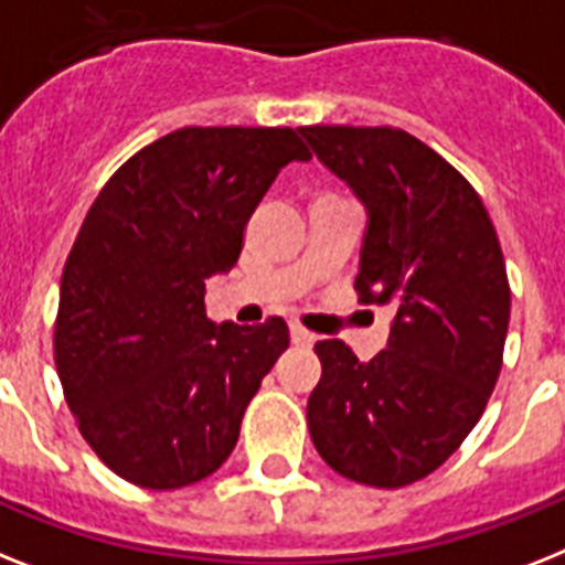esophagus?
I'll return each instance as SVG.
<instances>
[{
  "instance_id": "34e87169",
  "label": "esophagus",
  "mask_w": 565,
  "mask_h": 565,
  "mask_svg": "<svg viewBox=\"0 0 565 565\" xmlns=\"http://www.w3.org/2000/svg\"><path fill=\"white\" fill-rule=\"evenodd\" d=\"M291 343L297 349H309L311 343H315V334L306 332L302 326H291Z\"/></svg>"
}]
</instances>
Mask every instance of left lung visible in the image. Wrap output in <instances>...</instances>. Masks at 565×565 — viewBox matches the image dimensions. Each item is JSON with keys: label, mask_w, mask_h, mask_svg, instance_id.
Here are the masks:
<instances>
[{"label": "left lung", "mask_w": 565, "mask_h": 565, "mask_svg": "<svg viewBox=\"0 0 565 565\" xmlns=\"http://www.w3.org/2000/svg\"><path fill=\"white\" fill-rule=\"evenodd\" d=\"M370 210L358 302L395 311L386 349L361 363L317 340L309 395L317 454L340 477L404 488L441 468L482 418L502 370L511 286L470 181L395 126H300Z\"/></svg>", "instance_id": "1"}]
</instances>
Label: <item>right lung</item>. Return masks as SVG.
Segmentation results:
<instances>
[{
    "label": "right lung",
    "instance_id": "1",
    "mask_svg": "<svg viewBox=\"0 0 565 565\" xmlns=\"http://www.w3.org/2000/svg\"><path fill=\"white\" fill-rule=\"evenodd\" d=\"M291 126H184L115 170L60 279L54 363L81 436L149 491L202 482L233 454L288 326L210 323L204 279L231 271Z\"/></svg>",
    "mask_w": 565,
    "mask_h": 565
}]
</instances>
